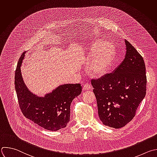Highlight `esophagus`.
Wrapping results in <instances>:
<instances>
[{
    "instance_id": "1",
    "label": "esophagus",
    "mask_w": 157,
    "mask_h": 157,
    "mask_svg": "<svg viewBox=\"0 0 157 157\" xmlns=\"http://www.w3.org/2000/svg\"><path fill=\"white\" fill-rule=\"evenodd\" d=\"M90 89H91L90 85L89 84H87V83L85 84L84 85V86H83V89H84V90H90Z\"/></svg>"
}]
</instances>
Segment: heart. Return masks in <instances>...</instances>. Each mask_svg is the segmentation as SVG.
I'll return each mask as SVG.
<instances>
[{"mask_svg":"<svg viewBox=\"0 0 157 157\" xmlns=\"http://www.w3.org/2000/svg\"><path fill=\"white\" fill-rule=\"evenodd\" d=\"M101 47H99V45ZM116 56L114 45L110 41H95L89 49L88 59L92 60L90 70L96 76L105 74L112 66Z\"/></svg>","mask_w":157,"mask_h":157,"instance_id":"b5f03b06","label":"heart"}]
</instances>
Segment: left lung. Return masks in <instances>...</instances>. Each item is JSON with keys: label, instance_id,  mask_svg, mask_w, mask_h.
Instances as JSON below:
<instances>
[{"label": "left lung", "instance_id": "left-lung-1", "mask_svg": "<svg viewBox=\"0 0 157 157\" xmlns=\"http://www.w3.org/2000/svg\"><path fill=\"white\" fill-rule=\"evenodd\" d=\"M126 53L112 73L92 79L100 120L105 126L121 128L131 121L146 94L147 77L142 57L125 39Z\"/></svg>", "mask_w": 157, "mask_h": 157}]
</instances>
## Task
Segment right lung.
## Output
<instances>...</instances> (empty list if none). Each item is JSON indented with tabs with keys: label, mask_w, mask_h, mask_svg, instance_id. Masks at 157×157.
Masks as SVG:
<instances>
[{
	"label": "right lung",
	"mask_w": 157,
	"mask_h": 157,
	"mask_svg": "<svg viewBox=\"0 0 157 157\" xmlns=\"http://www.w3.org/2000/svg\"><path fill=\"white\" fill-rule=\"evenodd\" d=\"M25 53L19 59L15 76V90L23 115L47 130L56 131L65 128L70 121L71 103L82 92L81 84L59 86L44 97L33 94L25 85L21 73Z\"/></svg>",
	"instance_id": "obj_1"
}]
</instances>
